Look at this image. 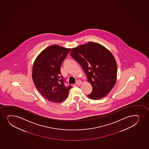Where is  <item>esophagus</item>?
<instances>
[{
    "label": "esophagus",
    "mask_w": 149,
    "mask_h": 149,
    "mask_svg": "<svg viewBox=\"0 0 149 149\" xmlns=\"http://www.w3.org/2000/svg\"><path fill=\"white\" fill-rule=\"evenodd\" d=\"M81 84H82V81H79V80L77 81L76 82V84L77 85V86H80Z\"/></svg>",
    "instance_id": "esophagus-1"
}]
</instances>
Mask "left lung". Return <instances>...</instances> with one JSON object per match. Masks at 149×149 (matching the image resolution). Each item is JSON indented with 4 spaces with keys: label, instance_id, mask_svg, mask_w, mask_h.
I'll use <instances>...</instances> for the list:
<instances>
[{
    "label": "left lung",
    "instance_id": "8db88e82",
    "mask_svg": "<svg viewBox=\"0 0 149 149\" xmlns=\"http://www.w3.org/2000/svg\"><path fill=\"white\" fill-rule=\"evenodd\" d=\"M70 56L78 62L93 86L87 96L94 100L104 97L116 84L117 68L110 51L98 43L89 42L74 48Z\"/></svg>",
    "mask_w": 149,
    "mask_h": 149
}]
</instances>
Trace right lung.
Returning <instances> with one entry per match:
<instances>
[{
  "label": "right lung",
  "mask_w": 149,
  "mask_h": 149,
  "mask_svg": "<svg viewBox=\"0 0 149 149\" xmlns=\"http://www.w3.org/2000/svg\"><path fill=\"white\" fill-rule=\"evenodd\" d=\"M71 49L53 45L38 55L32 68V79L36 88L48 101L62 102L72 88L65 86L60 67Z\"/></svg>",
  "instance_id": "right-lung-1"
}]
</instances>
